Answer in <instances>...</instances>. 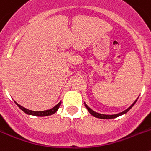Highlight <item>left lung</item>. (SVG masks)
Wrapping results in <instances>:
<instances>
[{
  "label": "left lung",
  "mask_w": 151,
  "mask_h": 151,
  "mask_svg": "<svg viewBox=\"0 0 151 151\" xmlns=\"http://www.w3.org/2000/svg\"><path fill=\"white\" fill-rule=\"evenodd\" d=\"M138 98H137V99H136L135 101H134V102L131 105V106H129V108H127L126 110H124V111H122V112H121V113H116V114H113V115H106V114H102V113H97V112H95V111H94V110H91V108L89 107V106H88V105L86 104H85V106L86 108H87L88 111L89 113H90L91 114V115L93 116L96 117V118L102 119H111L116 118V117L120 116L125 114V113H127V112L129 111V110H131V108H132L133 106H134V104H135V103H136V101H138Z\"/></svg>",
  "instance_id": "8db88e82"
}]
</instances>
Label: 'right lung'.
I'll return each mask as SVG.
<instances>
[{
	"instance_id": "right-lung-1",
	"label": "right lung",
	"mask_w": 151,
	"mask_h": 151,
	"mask_svg": "<svg viewBox=\"0 0 151 151\" xmlns=\"http://www.w3.org/2000/svg\"><path fill=\"white\" fill-rule=\"evenodd\" d=\"M16 103V104L19 107L20 110H22L24 113H26L28 115H32V116H47L53 115L58 110L59 107L60 106L61 104V101L59 102L55 106H54L53 108L50 109V110H43V111H33V110H29V109H26V108L23 107L21 105H19L18 103H17L16 101H14Z\"/></svg>"
}]
</instances>
